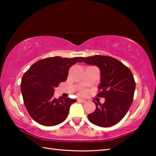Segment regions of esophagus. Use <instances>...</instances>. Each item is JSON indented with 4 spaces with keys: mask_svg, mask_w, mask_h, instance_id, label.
<instances>
[{
    "mask_svg": "<svg viewBox=\"0 0 156 156\" xmlns=\"http://www.w3.org/2000/svg\"><path fill=\"white\" fill-rule=\"evenodd\" d=\"M78 101L80 102H82V103H84V102H87L85 100H83V99H81V98L78 99Z\"/></svg>",
    "mask_w": 156,
    "mask_h": 156,
    "instance_id": "1",
    "label": "esophagus"
}]
</instances>
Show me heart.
Instances as JSON below:
<instances>
[{
  "label": "heart",
  "instance_id": "b5f03b06",
  "mask_svg": "<svg viewBox=\"0 0 156 156\" xmlns=\"http://www.w3.org/2000/svg\"><path fill=\"white\" fill-rule=\"evenodd\" d=\"M81 93L83 94H85V93H86V91H82Z\"/></svg>",
  "mask_w": 156,
  "mask_h": 156
}]
</instances>
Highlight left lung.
I'll return each mask as SVG.
<instances>
[{
  "instance_id": "8db88e82",
  "label": "left lung",
  "mask_w": 156,
  "mask_h": 156,
  "mask_svg": "<svg viewBox=\"0 0 156 156\" xmlns=\"http://www.w3.org/2000/svg\"><path fill=\"white\" fill-rule=\"evenodd\" d=\"M82 61L97 66L100 71V82L98 96L105 98L103 104L93 101L96 110L87 115L94 125L109 127L125 117L132 104L136 83L130 69L112 57L96 55L81 57Z\"/></svg>"
}]
</instances>
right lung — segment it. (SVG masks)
<instances>
[{
	"mask_svg": "<svg viewBox=\"0 0 156 156\" xmlns=\"http://www.w3.org/2000/svg\"><path fill=\"white\" fill-rule=\"evenodd\" d=\"M81 57L72 58L55 56L38 60L25 73L21 80V93L29 114L40 125H58L67 118L76 99L54 98L55 88L67 80L68 71Z\"/></svg>",
	"mask_w": 156,
	"mask_h": 156,
	"instance_id": "obj_1",
	"label": "right lung"
}]
</instances>
